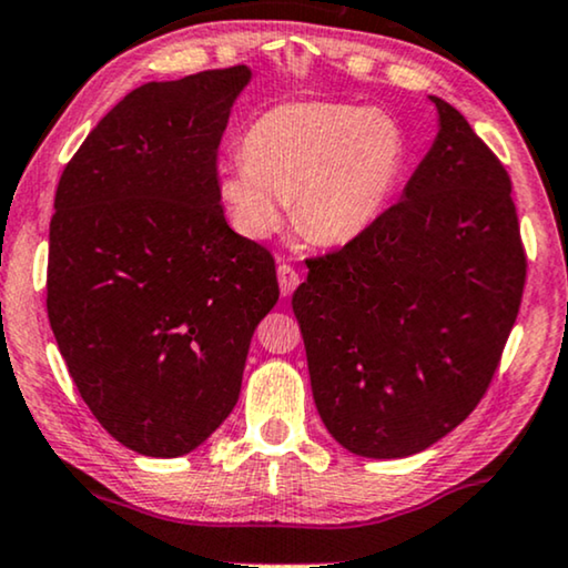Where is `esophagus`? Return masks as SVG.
<instances>
[{
  "label": "esophagus",
  "mask_w": 568,
  "mask_h": 568,
  "mask_svg": "<svg viewBox=\"0 0 568 568\" xmlns=\"http://www.w3.org/2000/svg\"><path fill=\"white\" fill-rule=\"evenodd\" d=\"M276 274H278V286H282V294H292L294 290H297V284H300L297 268L290 266V263H278Z\"/></svg>",
  "instance_id": "esophagus-1"
}]
</instances>
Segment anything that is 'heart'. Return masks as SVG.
Returning <instances> with one entry per match:
<instances>
[{"mask_svg":"<svg viewBox=\"0 0 568 568\" xmlns=\"http://www.w3.org/2000/svg\"><path fill=\"white\" fill-rule=\"evenodd\" d=\"M404 159V132L386 112L292 101L250 124L245 159L221 169L219 193L234 226L250 240L274 234L292 203L302 237L344 245L386 211Z\"/></svg>","mask_w":568,"mask_h":568,"instance_id":"b5f03b06","label":"heart"}]
</instances>
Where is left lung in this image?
Wrapping results in <instances>:
<instances>
[{
  "instance_id": "left-lung-1",
  "label": "left lung",
  "mask_w": 568,
  "mask_h": 568,
  "mask_svg": "<svg viewBox=\"0 0 568 568\" xmlns=\"http://www.w3.org/2000/svg\"><path fill=\"white\" fill-rule=\"evenodd\" d=\"M402 201L307 257L292 311L321 419L352 454L399 459L488 392L527 282L511 176L452 104Z\"/></svg>"
}]
</instances>
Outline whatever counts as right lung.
<instances>
[{
  "mask_svg": "<svg viewBox=\"0 0 568 568\" xmlns=\"http://www.w3.org/2000/svg\"><path fill=\"white\" fill-rule=\"evenodd\" d=\"M245 64L124 95L59 176L47 313L109 436L193 452L230 417L257 323L278 300L268 247L226 224L219 143Z\"/></svg>",
  "mask_w": 568,
  "mask_h": 568,
  "instance_id": "add662e5",
  "label": "right lung"
}]
</instances>
